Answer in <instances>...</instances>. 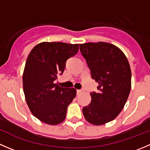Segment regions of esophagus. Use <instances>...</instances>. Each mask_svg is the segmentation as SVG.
<instances>
[{"label":"esophagus","instance_id":"1","mask_svg":"<svg viewBox=\"0 0 150 150\" xmlns=\"http://www.w3.org/2000/svg\"><path fill=\"white\" fill-rule=\"evenodd\" d=\"M83 90H77V94H81V93H83Z\"/></svg>","mask_w":150,"mask_h":150}]
</instances>
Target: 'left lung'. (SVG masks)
Returning <instances> with one entry per match:
<instances>
[{"instance_id":"1","label":"left lung","mask_w":150,"mask_h":150,"mask_svg":"<svg viewBox=\"0 0 150 150\" xmlns=\"http://www.w3.org/2000/svg\"><path fill=\"white\" fill-rule=\"evenodd\" d=\"M80 50L99 83L91 103L83 108L86 120L100 125L114 120L123 109L131 88V71L123 52L105 42L80 44Z\"/></svg>"}]
</instances>
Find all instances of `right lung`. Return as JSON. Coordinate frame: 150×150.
Wrapping results in <instances>:
<instances>
[{"label": "right lung", "mask_w": 150, "mask_h": 150, "mask_svg": "<svg viewBox=\"0 0 150 150\" xmlns=\"http://www.w3.org/2000/svg\"><path fill=\"white\" fill-rule=\"evenodd\" d=\"M78 49V44L43 42L29 54L22 77L24 93L30 111L40 121L54 125L65 119L76 90L61 87L54 81Z\"/></svg>", "instance_id": "obj_1"}]
</instances>
